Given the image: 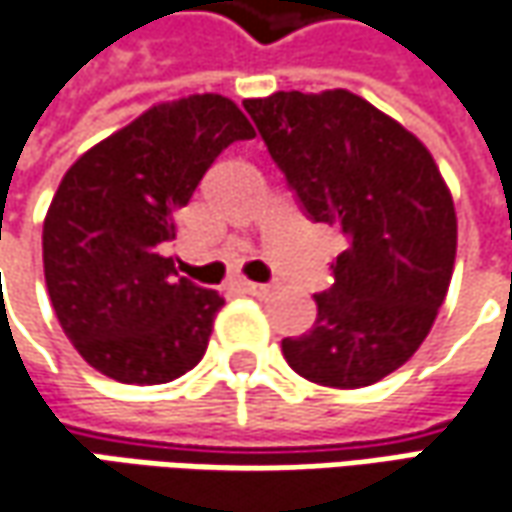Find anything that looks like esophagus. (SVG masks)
Returning <instances> with one entry per match:
<instances>
[{"mask_svg":"<svg viewBox=\"0 0 512 512\" xmlns=\"http://www.w3.org/2000/svg\"><path fill=\"white\" fill-rule=\"evenodd\" d=\"M242 290H245L247 296H267L270 293V287L259 285V282H242Z\"/></svg>","mask_w":512,"mask_h":512,"instance_id":"esophagus-1","label":"esophagus"}]
</instances>
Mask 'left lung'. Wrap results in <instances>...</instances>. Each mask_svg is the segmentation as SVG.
<instances>
[{
    "instance_id": "left-lung-1",
    "label": "left lung",
    "mask_w": 512,
    "mask_h": 512,
    "mask_svg": "<svg viewBox=\"0 0 512 512\" xmlns=\"http://www.w3.org/2000/svg\"><path fill=\"white\" fill-rule=\"evenodd\" d=\"M313 222L347 247L313 327L282 342L307 382L353 390L399 370L427 339L456 265V207L422 139L350 90L245 99Z\"/></svg>"
}]
</instances>
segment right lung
I'll use <instances>...</instances> for the list:
<instances>
[{
	"instance_id": "right-lung-1",
	"label": "right lung",
	"mask_w": 512,
	"mask_h": 512,
	"mask_svg": "<svg viewBox=\"0 0 512 512\" xmlns=\"http://www.w3.org/2000/svg\"><path fill=\"white\" fill-rule=\"evenodd\" d=\"M256 130L236 102H159L85 150L42 227L45 285L79 356L122 384H165L202 362L225 299L176 273L159 247L213 159Z\"/></svg>"
}]
</instances>
